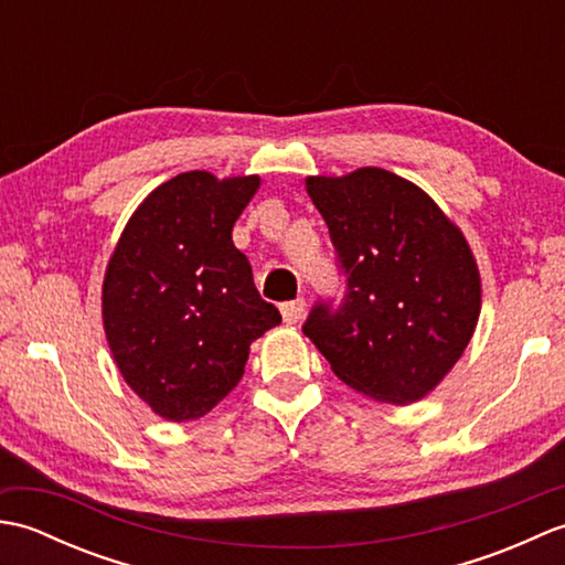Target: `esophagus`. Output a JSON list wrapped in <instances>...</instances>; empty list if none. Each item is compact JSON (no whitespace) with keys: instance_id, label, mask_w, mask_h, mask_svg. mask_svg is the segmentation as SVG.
<instances>
[{"instance_id":"obj_1","label":"esophagus","mask_w":565,"mask_h":565,"mask_svg":"<svg viewBox=\"0 0 565 565\" xmlns=\"http://www.w3.org/2000/svg\"><path fill=\"white\" fill-rule=\"evenodd\" d=\"M281 316L284 322H289V326H296V322H301L306 316V301L303 298H298V301H289L281 306Z\"/></svg>"}]
</instances>
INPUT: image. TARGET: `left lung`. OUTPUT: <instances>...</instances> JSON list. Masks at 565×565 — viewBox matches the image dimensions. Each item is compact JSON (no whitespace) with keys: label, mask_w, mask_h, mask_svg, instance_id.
I'll return each instance as SVG.
<instances>
[{"label":"left lung","mask_w":565,"mask_h":565,"mask_svg":"<svg viewBox=\"0 0 565 565\" xmlns=\"http://www.w3.org/2000/svg\"><path fill=\"white\" fill-rule=\"evenodd\" d=\"M306 191L347 276L342 306L318 303L306 338L366 398L423 401L459 362L481 316V271L461 227L381 167L306 177Z\"/></svg>","instance_id":"8db88e82"}]
</instances>
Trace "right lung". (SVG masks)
Here are the masks:
<instances>
[{"label":"right lung","instance_id":"right-lung-1","mask_svg":"<svg viewBox=\"0 0 565 565\" xmlns=\"http://www.w3.org/2000/svg\"><path fill=\"white\" fill-rule=\"evenodd\" d=\"M259 177H172L130 215L102 284L106 342L154 415L211 413L245 374L249 344L281 322L262 301L233 225Z\"/></svg>","mask_w":565,"mask_h":565}]
</instances>
